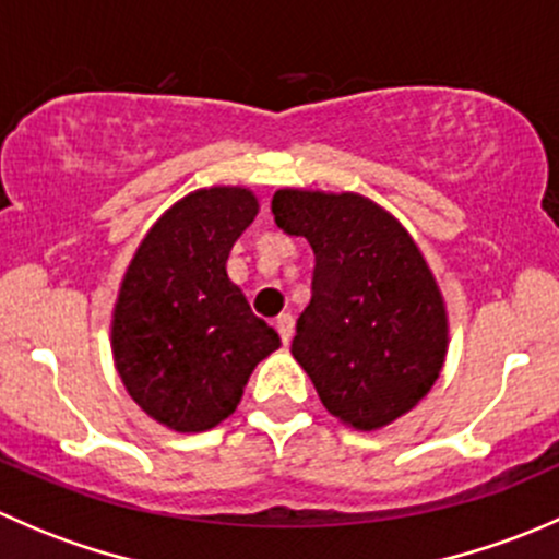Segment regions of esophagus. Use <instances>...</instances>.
I'll return each instance as SVG.
<instances>
[{"mask_svg": "<svg viewBox=\"0 0 559 559\" xmlns=\"http://www.w3.org/2000/svg\"><path fill=\"white\" fill-rule=\"evenodd\" d=\"M275 330H278L284 346H289L292 335H295V319H292V313H281L278 319H275Z\"/></svg>", "mask_w": 559, "mask_h": 559, "instance_id": "esophagus-1", "label": "esophagus"}]
</instances>
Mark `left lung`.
<instances>
[{
  "label": "left lung",
  "instance_id": "1",
  "mask_svg": "<svg viewBox=\"0 0 559 559\" xmlns=\"http://www.w3.org/2000/svg\"><path fill=\"white\" fill-rule=\"evenodd\" d=\"M275 224L306 238L316 267L292 354L321 403L354 430L408 414L438 381L449 321L403 224L362 194L278 189Z\"/></svg>",
  "mask_w": 559,
  "mask_h": 559
}]
</instances>
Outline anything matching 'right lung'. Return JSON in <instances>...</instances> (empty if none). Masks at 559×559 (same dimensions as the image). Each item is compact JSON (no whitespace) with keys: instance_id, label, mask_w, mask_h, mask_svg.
Instances as JSON below:
<instances>
[{"instance_id":"add662e5","label":"right lung","mask_w":559,"mask_h":559,"mask_svg":"<svg viewBox=\"0 0 559 559\" xmlns=\"http://www.w3.org/2000/svg\"><path fill=\"white\" fill-rule=\"evenodd\" d=\"M259 213L253 191H191L148 229L112 311V359L134 403L175 432H202L238 408L248 376L281 346L227 275Z\"/></svg>"}]
</instances>
